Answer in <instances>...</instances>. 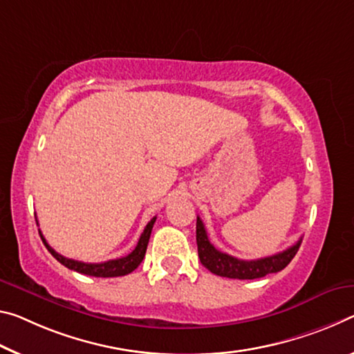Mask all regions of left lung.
I'll list each match as a JSON object with an SVG mask.
<instances>
[{"mask_svg":"<svg viewBox=\"0 0 354 354\" xmlns=\"http://www.w3.org/2000/svg\"><path fill=\"white\" fill-rule=\"evenodd\" d=\"M301 241L302 238L287 250L279 252L276 255L258 258V260H239L236 257H232L217 250L214 245L211 244L203 222H201L200 217H197V245L200 261L201 265L206 269H209L212 274L221 277L252 280L265 277L268 274L282 271V269L293 260V257L296 255V252H298L301 245Z\"/></svg>","mask_w":354,"mask_h":354,"instance_id":"left-lung-1","label":"left lung"}]
</instances>
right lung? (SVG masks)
Here are the masks:
<instances>
[{
	"instance_id": "1",
	"label": "right lung",
	"mask_w": 354,
	"mask_h": 354,
	"mask_svg": "<svg viewBox=\"0 0 354 354\" xmlns=\"http://www.w3.org/2000/svg\"><path fill=\"white\" fill-rule=\"evenodd\" d=\"M154 222H156V217L151 218V221L148 222V225L145 227L142 236H140L138 243L136 245V249H133L131 254L126 257L116 258V260H109L104 263H83V261L72 260V258H66L50 248L41 232H39V234H41L42 243L46 244V248L48 249L50 254H52L56 260L61 263V265H64L66 268L72 269V271L86 274V276H93V277H120V276H126V274H131L133 269H137L140 263L143 261L145 254H147L151 230H153ZM36 223H37V221H36Z\"/></svg>"
}]
</instances>
